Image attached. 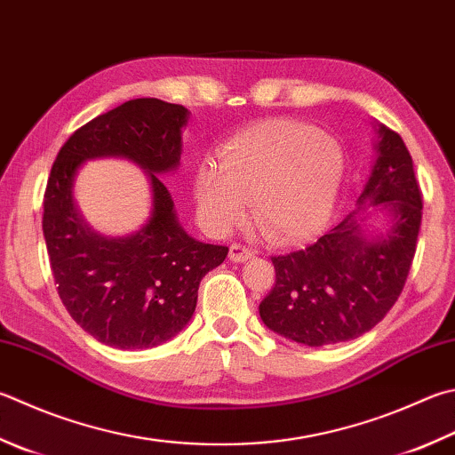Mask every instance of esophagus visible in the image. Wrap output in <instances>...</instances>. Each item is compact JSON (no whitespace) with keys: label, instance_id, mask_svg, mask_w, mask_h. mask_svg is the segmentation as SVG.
I'll use <instances>...</instances> for the list:
<instances>
[{"label":"esophagus","instance_id":"34e87169","mask_svg":"<svg viewBox=\"0 0 455 455\" xmlns=\"http://www.w3.org/2000/svg\"><path fill=\"white\" fill-rule=\"evenodd\" d=\"M253 257V250L251 247H245L242 243H231L229 245V259L235 261V263H242L247 261Z\"/></svg>","mask_w":455,"mask_h":455}]
</instances>
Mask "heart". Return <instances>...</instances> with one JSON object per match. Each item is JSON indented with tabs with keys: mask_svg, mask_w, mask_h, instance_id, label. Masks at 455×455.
I'll list each match as a JSON object with an SVG mask.
<instances>
[{
	"mask_svg": "<svg viewBox=\"0 0 455 455\" xmlns=\"http://www.w3.org/2000/svg\"><path fill=\"white\" fill-rule=\"evenodd\" d=\"M347 174V152L331 134L299 121H269L247 128L202 164L194 198L208 226L229 231L253 205L265 239L291 245L329 226Z\"/></svg>",
	"mask_w": 455,
	"mask_h": 455,
	"instance_id": "obj_1",
	"label": "heart"
}]
</instances>
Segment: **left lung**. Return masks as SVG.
Masks as SVG:
<instances>
[{
	"mask_svg": "<svg viewBox=\"0 0 455 455\" xmlns=\"http://www.w3.org/2000/svg\"><path fill=\"white\" fill-rule=\"evenodd\" d=\"M374 128L376 158L358 208L316 243L271 257L275 287L259 305L261 321L307 347L353 340L376 327L398 301L414 259L422 194L412 156L400 134ZM374 212L389 220L384 232L367 229Z\"/></svg>",
	"mask_w": 455,
	"mask_h": 455,
	"instance_id": "1",
	"label": "left lung"
}]
</instances>
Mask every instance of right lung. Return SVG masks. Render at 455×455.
I'll return each mask as SVG.
<instances>
[{"label": "right lung", "mask_w": 455, "mask_h": 455, "mask_svg": "<svg viewBox=\"0 0 455 455\" xmlns=\"http://www.w3.org/2000/svg\"><path fill=\"white\" fill-rule=\"evenodd\" d=\"M188 118L182 105L128 100L81 126L51 168L43 235L57 293L73 321L102 345L142 350L176 337L196 311L200 281L228 255L226 245L186 234L160 180L180 166ZM94 157H126L149 176L151 216L131 236L99 235L76 208L74 178Z\"/></svg>", "instance_id": "add662e5"}]
</instances>
